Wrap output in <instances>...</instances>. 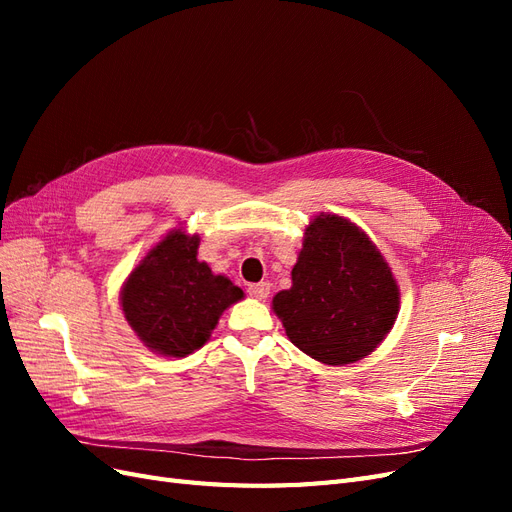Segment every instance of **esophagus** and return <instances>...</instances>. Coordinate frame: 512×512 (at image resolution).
Segmentation results:
<instances>
[{"mask_svg":"<svg viewBox=\"0 0 512 512\" xmlns=\"http://www.w3.org/2000/svg\"><path fill=\"white\" fill-rule=\"evenodd\" d=\"M269 290H271V284H269V282L252 284L250 288H247V292H250L254 299H267V297H269Z\"/></svg>","mask_w":512,"mask_h":512,"instance_id":"34e87169","label":"esophagus"}]
</instances>
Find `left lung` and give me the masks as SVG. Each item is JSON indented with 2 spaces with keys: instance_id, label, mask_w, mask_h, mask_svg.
Masks as SVG:
<instances>
[{
  "instance_id": "obj_1",
  "label": "left lung",
  "mask_w": 512,
  "mask_h": 512,
  "mask_svg": "<svg viewBox=\"0 0 512 512\" xmlns=\"http://www.w3.org/2000/svg\"><path fill=\"white\" fill-rule=\"evenodd\" d=\"M290 342L324 365L365 359L399 314V286L376 243L350 220L320 213L309 222L292 286L273 297Z\"/></svg>"
}]
</instances>
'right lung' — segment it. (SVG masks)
I'll return each instance as SVG.
<instances>
[{
  "label": "right lung",
  "instance_id": "obj_1",
  "mask_svg": "<svg viewBox=\"0 0 512 512\" xmlns=\"http://www.w3.org/2000/svg\"><path fill=\"white\" fill-rule=\"evenodd\" d=\"M198 235L170 230L123 282L119 303L141 342L164 356L203 348L224 309L243 299L226 275H215L198 256Z\"/></svg>",
  "mask_w": 512,
  "mask_h": 512
}]
</instances>
